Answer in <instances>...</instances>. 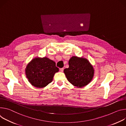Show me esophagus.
<instances>
[{
    "label": "esophagus",
    "instance_id": "1",
    "mask_svg": "<svg viewBox=\"0 0 126 126\" xmlns=\"http://www.w3.org/2000/svg\"><path fill=\"white\" fill-rule=\"evenodd\" d=\"M63 69H64V68H60V71H61V72H63Z\"/></svg>",
    "mask_w": 126,
    "mask_h": 126
}]
</instances>
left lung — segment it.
Returning <instances> with one entry per match:
<instances>
[{
    "mask_svg": "<svg viewBox=\"0 0 126 126\" xmlns=\"http://www.w3.org/2000/svg\"><path fill=\"white\" fill-rule=\"evenodd\" d=\"M69 67L64 69L68 81L78 88L87 86L92 80L94 69L89 61L83 58L72 57L68 62Z\"/></svg>",
    "mask_w": 126,
    "mask_h": 126,
    "instance_id": "obj_1",
    "label": "left lung"
}]
</instances>
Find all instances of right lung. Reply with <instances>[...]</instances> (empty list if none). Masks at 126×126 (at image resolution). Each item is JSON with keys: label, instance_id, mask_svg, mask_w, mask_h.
Masks as SVG:
<instances>
[{"label": "right lung", "instance_id": "add662e5", "mask_svg": "<svg viewBox=\"0 0 126 126\" xmlns=\"http://www.w3.org/2000/svg\"><path fill=\"white\" fill-rule=\"evenodd\" d=\"M59 68L53 61L47 58H35L26 66L25 74L28 80L34 87L42 88L46 87L52 79Z\"/></svg>", "mask_w": 126, "mask_h": 126}]
</instances>
